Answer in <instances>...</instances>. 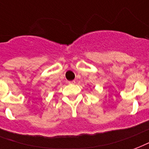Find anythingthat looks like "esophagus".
Listing matches in <instances>:
<instances>
[{
	"label": "esophagus",
	"instance_id": "1",
	"mask_svg": "<svg viewBox=\"0 0 149 149\" xmlns=\"http://www.w3.org/2000/svg\"><path fill=\"white\" fill-rule=\"evenodd\" d=\"M68 84H70V85H74V84H75V81H68Z\"/></svg>",
	"mask_w": 149,
	"mask_h": 149
}]
</instances>
